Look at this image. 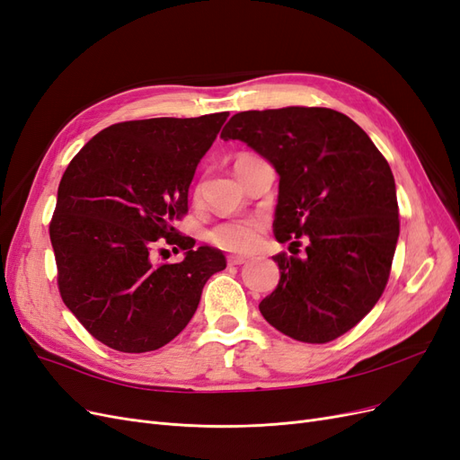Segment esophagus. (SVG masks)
<instances>
[{"label": "esophagus", "mask_w": 460, "mask_h": 460, "mask_svg": "<svg viewBox=\"0 0 460 460\" xmlns=\"http://www.w3.org/2000/svg\"><path fill=\"white\" fill-rule=\"evenodd\" d=\"M245 261H247L245 257H238V255L228 257V264H230V267H238V264H243Z\"/></svg>", "instance_id": "obj_1"}]
</instances>
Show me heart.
Returning <instances> with one entry per match:
<instances>
[{
  "label": "heart",
  "instance_id": "heart-1",
  "mask_svg": "<svg viewBox=\"0 0 460 460\" xmlns=\"http://www.w3.org/2000/svg\"><path fill=\"white\" fill-rule=\"evenodd\" d=\"M249 155H242L238 157V161H243ZM261 230L262 222L257 218L218 222V225L208 232V242L230 253H247L259 243Z\"/></svg>",
  "mask_w": 460,
  "mask_h": 460
}]
</instances>
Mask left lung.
<instances>
[{
    "label": "left lung",
    "mask_w": 460,
    "mask_h": 460,
    "mask_svg": "<svg viewBox=\"0 0 460 460\" xmlns=\"http://www.w3.org/2000/svg\"><path fill=\"white\" fill-rule=\"evenodd\" d=\"M222 140H242L280 176L274 235L308 242L303 258L274 255L280 282L259 303L264 320L305 343H328L382 297L399 238L395 180L368 134L326 107L234 115ZM293 253V252H291Z\"/></svg>",
    "instance_id": "8db88e82"
}]
</instances>
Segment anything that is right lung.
<instances>
[{"instance_id": "1", "label": "right lung", "mask_w": 460, "mask_h": 460, "mask_svg": "<svg viewBox=\"0 0 460 460\" xmlns=\"http://www.w3.org/2000/svg\"><path fill=\"white\" fill-rule=\"evenodd\" d=\"M228 113L119 122L68 163L49 222L63 303L92 336L120 353H147L182 332L205 282L226 259L182 235L196 166ZM169 243L187 253L155 263Z\"/></svg>"}]
</instances>
